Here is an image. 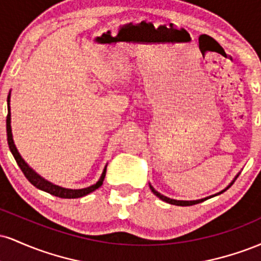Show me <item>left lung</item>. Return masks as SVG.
<instances>
[{"mask_svg":"<svg viewBox=\"0 0 261 261\" xmlns=\"http://www.w3.org/2000/svg\"><path fill=\"white\" fill-rule=\"evenodd\" d=\"M237 176H238V175H237ZM237 176H236V178H234V180H236V179H237ZM234 180H233L232 182H230V184H229L228 187H227L226 189H223L222 191H220V193L215 194V195H211V196H208V197H205V199H200V200H193V201H184V200H174V199H169V197H167V196L162 195V194L158 193L157 190H154V189H153V187H152V185H149V189H151V190H152V193H153L155 196H157V197H160V199L162 200V201H166V202H168V203H172V205H175V206H191V205H196V203H200V202L205 201V200L210 199V197H214V196H216V195H220V194L224 193V191H226L227 189H229L230 187H232V184H233V182H234Z\"/></svg>","mask_w":261,"mask_h":261,"instance_id":"obj_1","label":"left lung"}]
</instances>
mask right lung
Segmentation results:
<instances>
[{
    "instance_id": "obj_1",
    "label": "right lung",
    "mask_w": 261,
    "mask_h": 261,
    "mask_svg": "<svg viewBox=\"0 0 261 261\" xmlns=\"http://www.w3.org/2000/svg\"><path fill=\"white\" fill-rule=\"evenodd\" d=\"M10 94H11V92H10ZM10 94H8V98H7L8 114H7V120H6V127H7V141H8V146H10L12 154H13L14 160H16L17 164L19 166L20 170L23 172V174L25 175V178L28 179V180L31 181L35 188L40 189V190H43V191H46V193L51 194V195H54V196L62 197V199H77V197L86 196V195H88L89 193H92V191L97 190L98 188L101 187L104 178H106L107 166H106V168H104L103 173H101L99 180L95 182L94 185H91V187L85 188V189H66V188H61V187H59V185H55V184H53V182L45 180L44 178H41L40 175L37 174V173H35L34 170H33L31 167L25 163L24 160L22 158V155H20L19 152H18L16 145H14V142H13V136H12Z\"/></svg>"
}]
</instances>
